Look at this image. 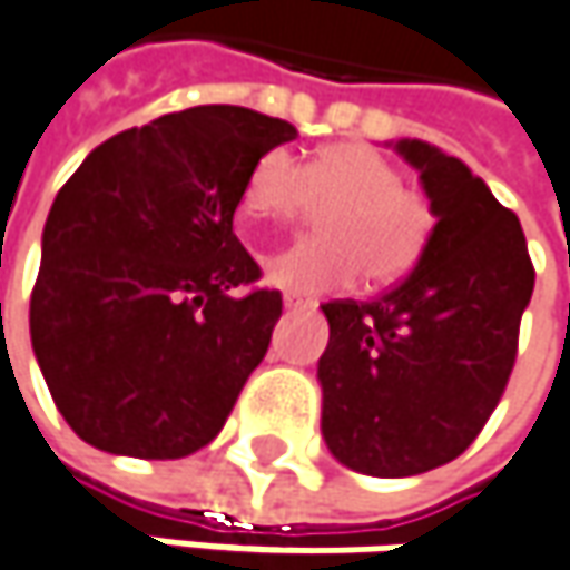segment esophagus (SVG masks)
<instances>
[{"label": "esophagus", "mask_w": 570, "mask_h": 570, "mask_svg": "<svg viewBox=\"0 0 570 570\" xmlns=\"http://www.w3.org/2000/svg\"><path fill=\"white\" fill-rule=\"evenodd\" d=\"M284 306L286 309H306V306H309V299H303L299 293H284Z\"/></svg>", "instance_id": "esophagus-1"}]
</instances>
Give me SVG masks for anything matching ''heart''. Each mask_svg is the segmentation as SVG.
Wrapping results in <instances>:
<instances>
[{
  "label": "heart",
  "instance_id": "heart-1",
  "mask_svg": "<svg viewBox=\"0 0 570 570\" xmlns=\"http://www.w3.org/2000/svg\"><path fill=\"white\" fill-rule=\"evenodd\" d=\"M313 209H328L318 222L325 235L267 254V284L316 296L352 286L361 271L367 284H393L413 271L435 228L432 199L403 186L400 167L367 145H328L306 167L284 148L261 154L242 216L293 222Z\"/></svg>",
  "mask_w": 570,
  "mask_h": 570
}]
</instances>
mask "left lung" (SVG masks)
<instances>
[{"instance_id":"left-lung-1","label":"left lung","mask_w":570,"mask_h":570,"mask_svg":"<svg viewBox=\"0 0 570 570\" xmlns=\"http://www.w3.org/2000/svg\"><path fill=\"white\" fill-rule=\"evenodd\" d=\"M435 228L413 274L371 303H325L322 435L345 468L413 478L464 452L497 410L535 286L519 218L458 157L403 138Z\"/></svg>"}]
</instances>
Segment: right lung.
Here are the masks:
<instances>
[{
  "label": "right lung",
  "instance_id": "add662e5",
  "mask_svg": "<svg viewBox=\"0 0 570 570\" xmlns=\"http://www.w3.org/2000/svg\"><path fill=\"white\" fill-rule=\"evenodd\" d=\"M296 128L196 106L89 151L45 222L31 348L92 449L186 458L222 432L284 313L232 232L257 157Z\"/></svg>",
  "mask_w": 570,
  "mask_h": 570
}]
</instances>
